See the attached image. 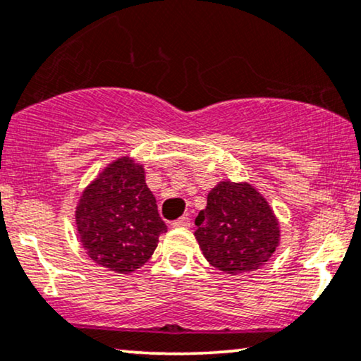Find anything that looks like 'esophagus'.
Returning <instances> with one entry per match:
<instances>
[{
    "label": "esophagus",
    "mask_w": 361,
    "mask_h": 361,
    "mask_svg": "<svg viewBox=\"0 0 361 361\" xmlns=\"http://www.w3.org/2000/svg\"><path fill=\"white\" fill-rule=\"evenodd\" d=\"M191 226V219L188 216H181L176 221H173V228H190Z\"/></svg>",
    "instance_id": "1"
}]
</instances>
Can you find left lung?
I'll return each mask as SVG.
<instances>
[{
	"mask_svg": "<svg viewBox=\"0 0 361 361\" xmlns=\"http://www.w3.org/2000/svg\"><path fill=\"white\" fill-rule=\"evenodd\" d=\"M196 241L206 261L226 274L259 269L279 244V223L267 201L247 183H221L196 218Z\"/></svg>",
	"mask_w": 361,
	"mask_h": 361,
	"instance_id": "obj_1",
	"label": "left lung"
}]
</instances>
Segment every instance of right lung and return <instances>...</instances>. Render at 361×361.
<instances>
[{"instance_id":"obj_1","label":"right lung","mask_w":361,"mask_h":361,"mask_svg":"<svg viewBox=\"0 0 361 361\" xmlns=\"http://www.w3.org/2000/svg\"><path fill=\"white\" fill-rule=\"evenodd\" d=\"M75 223L89 257L118 274L142 267L166 231L143 166L127 157L109 165L87 186L77 204Z\"/></svg>"}]
</instances>
